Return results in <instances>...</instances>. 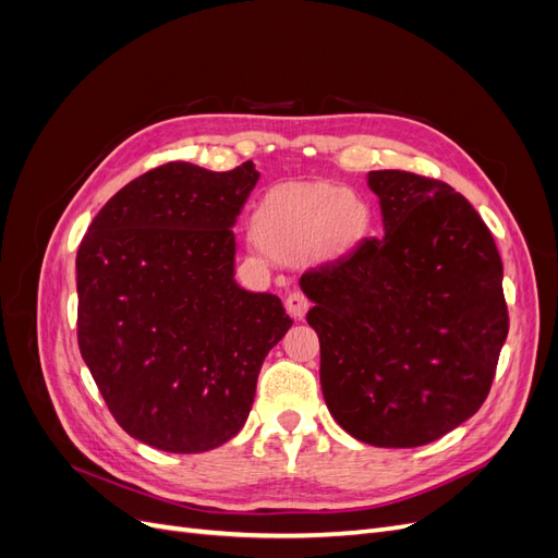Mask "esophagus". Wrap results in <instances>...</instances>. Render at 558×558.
I'll use <instances>...</instances> for the list:
<instances>
[{
	"instance_id": "1",
	"label": "esophagus",
	"mask_w": 558,
	"mask_h": 558,
	"mask_svg": "<svg viewBox=\"0 0 558 558\" xmlns=\"http://www.w3.org/2000/svg\"><path fill=\"white\" fill-rule=\"evenodd\" d=\"M286 310H289V314L293 318H302V316L307 314V310H310L307 295L300 293V291H291L289 295H286Z\"/></svg>"
}]
</instances>
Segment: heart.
<instances>
[{"label": "heart", "instance_id": "obj_1", "mask_svg": "<svg viewBox=\"0 0 558 558\" xmlns=\"http://www.w3.org/2000/svg\"><path fill=\"white\" fill-rule=\"evenodd\" d=\"M260 244L279 258L314 253L316 258L344 256L373 223L369 205L332 183H293L269 191L256 209Z\"/></svg>", "mask_w": 558, "mask_h": 558}]
</instances>
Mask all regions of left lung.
Segmentation results:
<instances>
[{"instance_id":"left-lung-1","label":"left lung","mask_w":558,"mask_h":558,"mask_svg":"<svg viewBox=\"0 0 558 558\" xmlns=\"http://www.w3.org/2000/svg\"><path fill=\"white\" fill-rule=\"evenodd\" d=\"M384 238L300 277L314 302L320 388L349 435L421 447L475 414L496 377L510 316L502 260L482 216L449 183L369 172Z\"/></svg>"}]
</instances>
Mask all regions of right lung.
<instances>
[{
    "instance_id": "add662e5",
    "label": "right lung",
    "mask_w": 558,
    "mask_h": 558,
    "mask_svg": "<svg viewBox=\"0 0 558 558\" xmlns=\"http://www.w3.org/2000/svg\"><path fill=\"white\" fill-rule=\"evenodd\" d=\"M258 172L165 162L99 209L76 253V337L111 416L172 453L240 433L260 365L293 326L234 283V232Z\"/></svg>"
}]
</instances>
